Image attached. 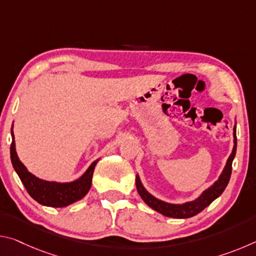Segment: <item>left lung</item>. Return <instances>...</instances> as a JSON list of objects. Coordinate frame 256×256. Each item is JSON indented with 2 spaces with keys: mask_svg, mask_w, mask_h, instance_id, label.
Here are the masks:
<instances>
[{
  "mask_svg": "<svg viewBox=\"0 0 256 256\" xmlns=\"http://www.w3.org/2000/svg\"><path fill=\"white\" fill-rule=\"evenodd\" d=\"M234 149L232 154L229 156V158L227 160L226 167L222 172V174L220 175L219 180L216 182V183L206 190L204 192L201 194V196L196 198V201L192 202H188L184 203V204H170V203H166L158 200L154 196H151L150 193H148L146 190V188L142 186L140 178L138 176H136V190L140 196L142 198L146 204H148L150 208H152L154 210L158 211L159 214H162L166 216H170V218H190V216H196L198 214L206 209L208 206H210L212 201H214L216 198L222 196V193L226 188V186L228 185V182L230 180V175H232V160L235 158L236 154V148H237V138H236V126L234 128Z\"/></svg>",
  "mask_w": 256,
  "mask_h": 256,
  "instance_id": "1",
  "label": "left lung"
}]
</instances>
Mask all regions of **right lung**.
I'll list each match as a JSON object with an SVG mask.
<instances>
[{
	"label": "right lung",
	"instance_id": "1",
	"mask_svg": "<svg viewBox=\"0 0 256 256\" xmlns=\"http://www.w3.org/2000/svg\"><path fill=\"white\" fill-rule=\"evenodd\" d=\"M11 134L12 144L10 146V154L12 164H14V170L20 177L29 196L34 201L46 206L62 208L81 200L89 192L90 188H92L94 170L98 160L90 164V167L79 180L71 182V183H55V182L42 180L30 174L27 168L20 162L16 152L14 133Z\"/></svg>",
	"mask_w": 256,
	"mask_h": 256
}]
</instances>
